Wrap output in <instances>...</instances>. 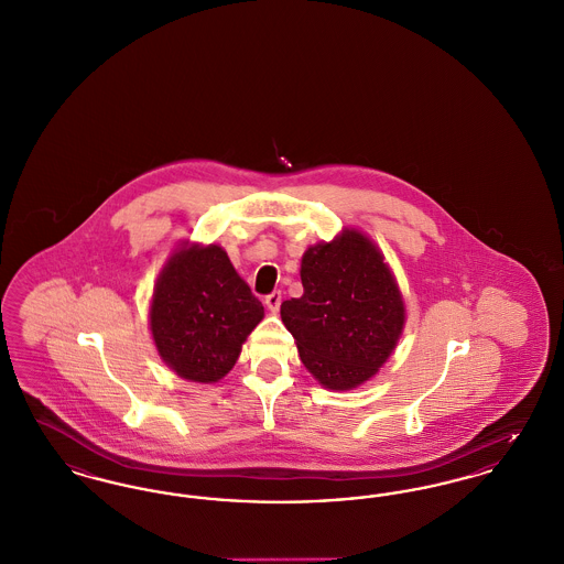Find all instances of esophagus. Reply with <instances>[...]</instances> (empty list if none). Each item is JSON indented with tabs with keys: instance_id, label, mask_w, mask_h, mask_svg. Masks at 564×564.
<instances>
[{
	"instance_id": "esophagus-1",
	"label": "esophagus",
	"mask_w": 564,
	"mask_h": 564,
	"mask_svg": "<svg viewBox=\"0 0 564 564\" xmlns=\"http://www.w3.org/2000/svg\"><path fill=\"white\" fill-rule=\"evenodd\" d=\"M281 300H283V295L281 292H272V294L267 295V306H269V311L272 313H276L279 311V306H281Z\"/></svg>"
}]
</instances>
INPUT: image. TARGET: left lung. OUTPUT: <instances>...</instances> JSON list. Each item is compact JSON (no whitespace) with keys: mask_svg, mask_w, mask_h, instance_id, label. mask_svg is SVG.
<instances>
[{"mask_svg":"<svg viewBox=\"0 0 564 564\" xmlns=\"http://www.w3.org/2000/svg\"><path fill=\"white\" fill-rule=\"evenodd\" d=\"M304 294L281 304L306 370L349 391L378 372L402 336V292L375 242L345 228L302 256Z\"/></svg>","mask_w":564,"mask_h":564,"instance_id":"8db88e82","label":"left lung"}]
</instances>
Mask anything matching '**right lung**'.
Wrapping results in <instances>:
<instances>
[{"instance_id": "right-lung-1", "label": "right lung", "mask_w": 564, "mask_h": 564, "mask_svg": "<svg viewBox=\"0 0 564 564\" xmlns=\"http://www.w3.org/2000/svg\"><path fill=\"white\" fill-rule=\"evenodd\" d=\"M264 306L219 245H184L164 264L150 306L162 361L192 382H217L262 322Z\"/></svg>"}]
</instances>
